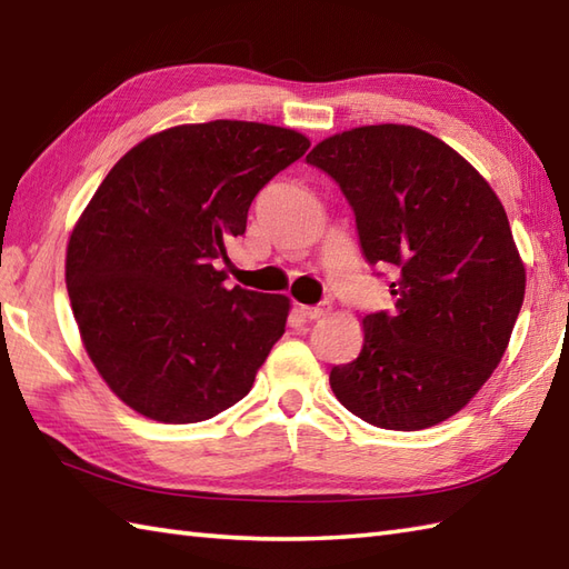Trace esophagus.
Segmentation results:
<instances>
[{"label": "esophagus", "instance_id": "esophagus-1", "mask_svg": "<svg viewBox=\"0 0 569 569\" xmlns=\"http://www.w3.org/2000/svg\"><path fill=\"white\" fill-rule=\"evenodd\" d=\"M300 312H303L308 320H320V318L328 316L330 308H325V306H300Z\"/></svg>", "mask_w": 569, "mask_h": 569}]
</instances>
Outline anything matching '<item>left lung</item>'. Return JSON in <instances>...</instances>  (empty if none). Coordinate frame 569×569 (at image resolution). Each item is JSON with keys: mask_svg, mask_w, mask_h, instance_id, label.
Instances as JSON below:
<instances>
[{"mask_svg": "<svg viewBox=\"0 0 569 569\" xmlns=\"http://www.w3.org/2000/svg\"><path fill=\"white\" fill-rule=\"evenodd\" d=\"M340 183L369 263H389L393 312L361 318L365 345L330 371L349 413L426 430L459 413L499 367L526 296V266L497 192L418 127L371 124L308 153Z\"/></svg>", "mask_w": 569, "mask_h": 569, "instance_id": "1", "label": "left lung"}]
</instances>
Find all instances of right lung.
Instances as JSON below:
<instances>
[{"mask_svg":"<svg viewBox=\"0 0 569 569\" xmlns=\"http://www.w3.org/2000/svg\"><path fill=\"white\" fill-rule=\"evenodd\" d=\"M308 147L261 122L178 124L129 149L94 190L68 239L66 286L84 352L131 410L198 422L251 391L291 300L224 288L214 261Z\"/></svg>","mask_w":569,"mask_h":569,"instance_id":"add662e5","label":"right lung"}]
</instances>
